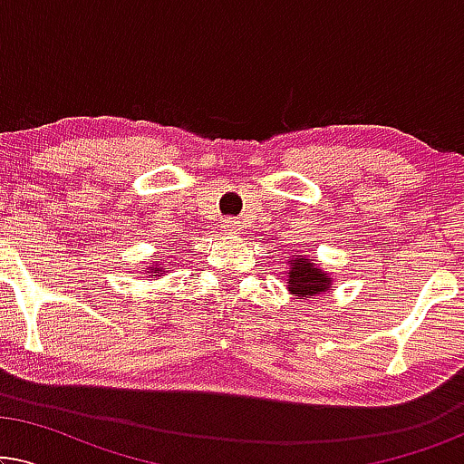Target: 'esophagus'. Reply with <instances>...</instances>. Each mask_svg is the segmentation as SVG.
Wrapping results in <instances>:
<instances>
[{
	"label": "esophagus",
	"mask_w": 464,
	"mask_h": 464,
	"mask_svg": "<svg viewBox=\"0 0 464 464\" xmlns=\"http://www.w3.org/2000/svg\"><path fill=\"white\" fill-rule=\"evenodd\" d=\"M240 221H237V219H226L224 221V226H221V227H224V232L226 234H230V237H232V234H238L240 232Z\"/></svg>",
	"instance_id": "obj_1"
}]
</instances>
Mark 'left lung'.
Here are the masks:
<instances>
[{
    "mask_svg": "<svg viewBox=\"0 0 464 464\" xmlns=\"http://www.w3.org/2000/svg\"><path fill=\"white\" fill-rule=\"evenodd\" d=\"M287 275V289L295 295V300H306V297L321 295L332 287V281L325 276V272H321L316 266H313V262H308V259H304L300 256L291 257Z\"/></svg>",
    "mask_w": 464,
    "mask_h": 464,
    "instance_id": "1",
    "label": "left lung"
}]
</instances>
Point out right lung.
I'll use <instances>...</instances> for the list:
<instances>
[{"label": "right lung", "mask_w": 464, "mask_h": 464, "mask_svg": "<svg viewBox=\"0 0 464 464\" xmlns=\"http://www.w3.org/2000/svg\"><path fill=\"white\" fill-rule=\"evenodd\" d=\"M164 270H167V268H164V266H160V268H151L150 275H151V276H160V275H164ZM154 271L157 272L156 276L153 275Z\"/></svg>", "instance_id": "1"}]
</instances>
